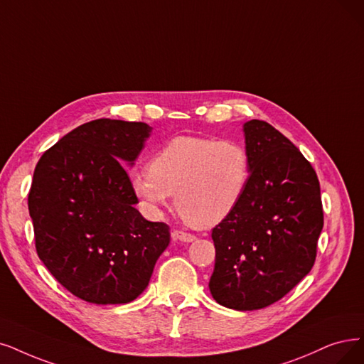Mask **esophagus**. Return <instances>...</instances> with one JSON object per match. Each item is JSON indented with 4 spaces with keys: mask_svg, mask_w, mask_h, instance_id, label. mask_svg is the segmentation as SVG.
<instances>
[{
    "mask_svg": "<svg viewBox=\"0 0 364 364\" xmlns=\"http://www.w3.org/2000/svg\"><path fill=\"white\" fill-rule=\"evenodd\" d=\"M171 237H173V240H181V242H185V243H191V242L196 240L194 235H190V232H185V231H181V230H174L171 232Z\"/></svg>",
    "mask_w": 364,
    "mask_h": 364,
    "instance_id": "34e87169",
    "label": "esophagus"
}]
</instances>
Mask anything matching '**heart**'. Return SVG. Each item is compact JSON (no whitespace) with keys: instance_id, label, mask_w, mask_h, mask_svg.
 Instances as JSON below:
<instances>
[{"instance_id":"obj_1","label":"heart","mask_w":364,"mask_h":364,"mask_svg":"<svg viewBox=\"0 0 364 364\" xmlns=\"http://www.w3.org/2000/svg\"><path fill=\"white\" fill-rule=\"evenodd\" d=\"M251 179V156L242 143L182 136L151 159L149 171L129 179L148 215L158 218L171 196L182 220L194 228H212L236 210Z\"/></svg>"}]
</instances>
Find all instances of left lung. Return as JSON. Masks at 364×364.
<instances>
[{
	"mask_svg": "<svg viewBox=\"0 0 364 364\" xmlns=\"http://www.w3.org/2000/svg\"><path fill=\"white\" fill-rule=\"evenodd\" d=\"M243 136L251 179L236 210L212 230L209 289L225 308L255 311L311 272L324 220L316 173L294 144L258 119L243 124Z\"/></svg>",
	"mask_w": 364,
	"mask_h": 364,
	"instance_id": "left-lung-1",
	"label": "left lung"
}]
</instances>
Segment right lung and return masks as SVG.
<instances>
[{
	"label": "right lung",
	"mask_w": 364,
	"mask_h": 364,
	"mask_svg": "<svg viewBox=\"0 0 364 364\" xmlns=\"http://www.w3.org/2000/svg\"><path fill=\"white\" fill-rule=\"evenodd\" d=\"M152 127L97 119L41 155L28 209L43 264L71 294L121 304L146 289L170 243L168 225L144 220L125 167H133Z\"/></svg>",
	"instance_id": "right-lung-1"
}]
</instances>
